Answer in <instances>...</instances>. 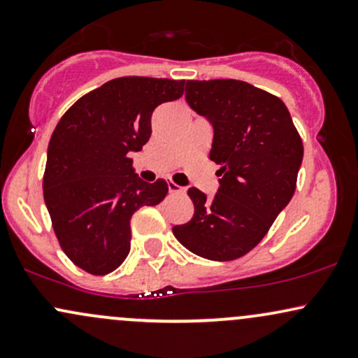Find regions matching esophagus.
Returning <instances> with one entry per match:
<instances>
[{"label":"esophagus","mask_w":358,"mask_h":358,"mask_svg":"<svg viewBox=\"0 0 358 358\" xmlns=\"http://www.w3.org/2000/svg\"><path fill=\"white\" fill-rule=\"evenodd\" d=\"M168 192H170V193H183L185 188L180 187V185L173 183V182H168Z\"/></svg>","instance_id":"esophagus-1"}]
</instances>
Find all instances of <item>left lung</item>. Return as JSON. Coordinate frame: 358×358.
<instances>
[{"label":"left lung","mask_w":358,"mask_h":358,"mask_svg":"<svg viewBox=\"0 0 358 358\" xmlns=\"http://www.w3.org/2000/svg\"><path fill=\"white\" fill-rule=\"evenodd\" d=\"M185 99L210 122L219 190L188 188L193 217L175 225L180 244L210 261L254 249L293 199L303 143L279 97L242 80H187Z\"/></svg>","instance_id":"left-lung-1"}]
</instances>
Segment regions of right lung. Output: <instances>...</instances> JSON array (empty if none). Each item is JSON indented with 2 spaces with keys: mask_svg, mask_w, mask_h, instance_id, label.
Returning a JSON list of instances; mask_svg holds the SVG:
<instances>
[{
  "mask_svg": "<svg viewBox=\"0 0 358 358\" xmlns=\"http://www.w3.org/2000/svg\"><path fill=\"white\" fill-rule=\"evenodd\" d=\"M185 80L119 77L85 94L53 131L43 199L60 248L90 274L113 273L131 249L129 222L168 193L163 178L143 182L129 153L151 136V114L182 97Z\"/></svg>",
  "mask_w": 358,
  "mask_h": 358,
  "instance_id": "right-lung-1",
  "label": "right lung"
}]
</instances>
